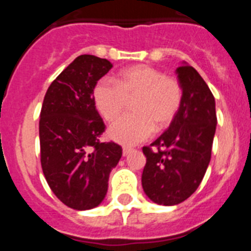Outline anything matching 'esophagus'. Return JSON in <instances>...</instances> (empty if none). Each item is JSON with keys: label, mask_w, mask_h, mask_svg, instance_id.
<instances>
[{"label": "esophagus", "mask_w": 251, "mask_h": 251, "mask_svg": "<svg viewBox=\"0 0 251 251\" xmlns=\"http://www.w3.org/2000/svg\"><path fill=\"white\" fill-rule=\"evenodd\" d=\"M130 151H132V148L130 147H123V156H127Z\"/></svg>", "instance_id": "34e87169"}]
</instances>
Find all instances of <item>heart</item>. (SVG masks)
<instances>
[{
    "label": "heart",
    "mask_w": 251,
    "mask_h": 251,
    "mask_svg": "<svg viewBox=\"0 0 251 251\" xmlns=\"http://www.w3.org/2000/svg\"><path fill=\"white\" fill-rule=\"evenodd\" d=\"M95 106L105 121L113 122L133 100V113L124 115L109 129L123 145L145 141L156 128L162 130L175 121L182 105V85L174 76L150 65H136L119 74L118 80L103 77L94 86Z\"/></svg>",
    "instance_id": "heart-1"
}]
</instances>
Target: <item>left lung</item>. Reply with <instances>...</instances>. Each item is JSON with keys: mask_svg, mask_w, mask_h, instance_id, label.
Returning a JSON list of instances; mask_svg holds the SVG:
<instances>
[{"mask_svg": "<svg viewBox=\"0 0 251 251\" xmlns=\"http://www.w3.org/2000/svg\"><path fill=\"white\" fill-rule=\"evenodd\" d=\"M176 73L183 89L182 105L168 129L143 147L147 162L142 186L153 202L165 206L187 200L200 186L217 123L214 95L201 75L187 64Z\"/></svg>", "mask_w": 251, "mask_h": 251, "instance_id": "left-lung-1", "label": "left lung"}]
</instances>
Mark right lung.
Listing matches in <instances>:
<instances>
[{"mask_svg": "<svg viewBox=\"0 0 251 251\" xmlns=\"http://www.w3.org/2000/svg\"><path fill=\"white\" fill-rule=\"evenodd\" d=\"M94 55H80L49 86L40 113L41 167L51 191L74 210L98 206L106 195L122 147L100 142L105 124L94 101V86L112 69Z\"/></svg>", "mask_w": 251, "mask_h": 251, "instance_id": "right-lung-1", "label": "right lung"}]
</instances>
